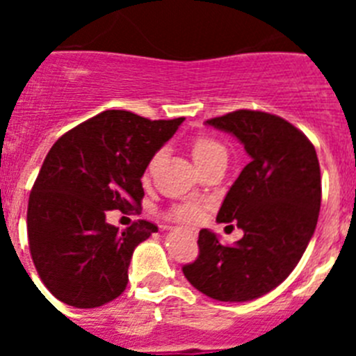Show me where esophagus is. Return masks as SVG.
Returning <instances> with one entry per match:
<instances>
[{"instance_id":"esophagus-1","label":"esophagus","mask_w":356,"mask_h":356,"mask_svg":"<svg viewBox=\"0 0 356 356\" xmlns=\"http://www.w3.org/2000/svg\"><path fill=\"white\" fill-rule=\"evenodd\" d=\"M188 234L193 235V237H196V235H197V232H194V229H191V232H188Z\"/></svg>"}]
</instances>
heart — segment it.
Masks as SVG:
<instances>
[{
  "mask_svg": "<svg viewBox=\"0 0 356 356\" xmlns=\"http://www.w3.org/2000/svg\"><path fill=\"white\" fill-rule=\"evenodd\" d=\"M160 153H156L149 162V169L155 165V162L159 160ZM193 156L196 160L197 168L205 165V163L212 162L216 159H226V147L221 143L210 135H197L196 139L193 140ZM171 216L175 219L181 222H194L200 219L201 210L197 205L193 203H185V205H178L171 210Z\"/></svg>",
  "mask_w": 356,
  "mask_h": 356,
  "instance_id": "1",
  "label": "heart"
}]
</instances>
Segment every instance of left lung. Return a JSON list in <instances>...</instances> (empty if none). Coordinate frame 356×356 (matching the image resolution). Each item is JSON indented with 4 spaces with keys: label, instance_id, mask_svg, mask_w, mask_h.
Wrapping results in <instances>:
<instances>
[{
    "label": "left lung",
    "instance_id": "1",
    "mask_svg": "<svg viewBox=\"0 0 356 356\" xmlns=\"http://www.w3.org/2000/svg\"><path fill=\"white\" fill-rule=\"evenodd\" d=\"M235 135L251 162L226 194L219 222L244 232L234 246L201 229L194 262L181 267L193 287L217 301H250L278 287L312 238L321 209L314 144L280 115L235 110L207 121Z\"/></svg>",
    "mask_w": 356,
    "mask_h": 356
}]
</instances>
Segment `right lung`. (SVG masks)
<instances>
[{
	"label": "right lung",
	"instance_id": "add662e5",
	"mask_svg": "<svg viewBox=\"0 0 356 356\" xmlns=\"http://www.w3.org/2000/svg\"><path fill=\"white\" fill-rule=\"evenodd\" d=\"M185 118L151 119L105 110L51 146L28 200V244L42 284L76 308H96L124 292L134 250L155 234L139 219L127 229L108 210H139L143 178Z\"/></svg>",
	"mask_w": 356,
	"mask_h": 356
}]
</instances>
